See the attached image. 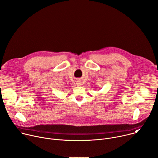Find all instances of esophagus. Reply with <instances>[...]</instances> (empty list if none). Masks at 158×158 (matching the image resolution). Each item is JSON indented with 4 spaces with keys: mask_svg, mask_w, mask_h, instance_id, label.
<instances>
[{
    "mask_svg": "<svg viewBox=\"0 0 158 158\" xmlns=\"http://www.w3.org/2000/svg\"><path fill=\"white\" fill-rule=\"evenodd\" d=\"M76 84L77 85H81V81H76Z\"/></svg>",
    "mask_w": 158,
    "mask_h": 158,
    "instance_id": "1",
    "label": "esophagus"
}]
</instances>
